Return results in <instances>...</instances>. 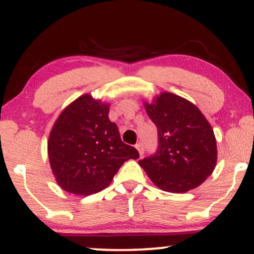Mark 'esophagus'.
I'll list each match as a JSON object with an SVG mask.
<instances>
[{
	"instance_id": "esophagus-1",
	"label": "esophagus",
	"mask_w": 254,
	"mask_h": 254,
	"mask_svg": "<svg viewBox=\"0 0 254 254\" xmlns=\"http://www.w3.org/2000/svg\"><path fill=\"white\" fill-rule=\"evenodd\" d=\"M135 148H136L137 150H138V154H140V156L143 155V152H144V147H143V144L141 143V142H138V143L135 144Z\"/></svg>"
}]
</instances>
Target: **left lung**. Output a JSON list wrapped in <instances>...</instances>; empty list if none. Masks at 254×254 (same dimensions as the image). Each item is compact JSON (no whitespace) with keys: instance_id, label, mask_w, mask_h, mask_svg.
Here are the masks:
<instances>
[{"instance_id":"left-lung-1","label":"left lung","mask_w":254,"mask_h":254,"mask_svg":"<svg viewBox=\"0 0 254 254\" xmlns=\"http://www.w3.org/2000/svg\"><path fill=\"white\" fill-rule=\"evenodd\" d=\"M145 111L157 127L158 147L138 164L166 192L184 193L200 186L214 171L217 158L214 131L203 114L170 92L145 104Z\"/></svg>"}]
</instances>
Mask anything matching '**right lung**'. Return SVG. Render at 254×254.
Masks as SVG:
<instances>
[{
	"instance_id": "add662e5",
	"label": "right lung",
	"mask_w": 254,
	"mask_h": 254,
	"mask_svg": "<svg viewBox=\"0 0 254 254\" xmlns=\"http://www.w3.org/2000/svg\"><path fill=\"white\" fill-rule=\"evenodd\" d=\"M51 168L61 189L90 195L109 186L118 170L138 151L124 143L109 105L84 95L62 111L48 138Z\"/></svg>"
}]
</instances>
